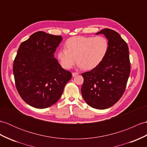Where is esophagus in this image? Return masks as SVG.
<instances>
[{
	"instance_id": "1",
	"label": "esophagus",
	"mask_w": 147,
	"mask_h": 147,
	"mask_svg": "<svg viewBox=\"0 0 147 147\" xmlns=\"http://www.w3.org/2000/svg\"><path fill=\"white\" fill-rule=\"evenodd\" d=\"M78 74H79V73H72V75H73V77L77 76V75H78Z\"/></svg>"
}]
</instances>
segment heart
Listing matches in <instances>:
<instances>
[{
	"mask_svg": "<svg viewBox=\"0 0 147 147\" xmlns=\"http://www.w3.org/2000/svg\"><path fill=\"white\" fill-rule=\"evenodd\" d=\"M108 49V40L103 36H75L66 40L65 49L58 51L57 57L65 69H70L77 61L78 67L91 70L103 61Z\"/></svg>",
	"mask_w": 147,
	"mask_h": 147,
	"instance_id": "heart-1",
	"label": "heart"
}]
</instances>
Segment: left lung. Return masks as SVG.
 Returning a JSON list of instances; mask_svg holds the SVG:
<instances>
[{
  "label": "left lung",
  "mask_w": 147,
  "mask_h": 147,
  "mask_svg": "<svg viewBox=\"0 0 147 147\" xmlns=\"http://www.w3.org/2000/svg\"><path fill=\"white\" fill-rule=\"evenodd\" d=\"M108 40L109 49L103 61L94 69L82 74L81 94L91 107L104 110L112 107L124 93L130 73L129 50L119 34L110 29L101 30Z\"/></svg>",
  "instance_id": "8db88e82"
}]
</instances>
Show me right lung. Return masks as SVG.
<instances>
[{"label": "right lung", "mask_w": 147, "mask_h": 147, "mask_svg": "<svg viewBox=\"0 0 147 147\" xmlns=\"http://www.w3.org/2000/svg\"><path fill=\"white\" fill-rule=\"evenodd\" d=\"M63 37L38 31L22 42L13 61L16 86L22 100L43 109L59 100L72 77L54 57Z\"/></svg>", "instance_id": "add662e5"}]
</instances>
